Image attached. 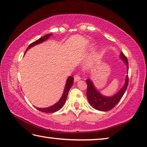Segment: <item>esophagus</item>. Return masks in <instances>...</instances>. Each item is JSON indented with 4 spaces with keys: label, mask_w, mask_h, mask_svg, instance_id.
<instances>
[{
    "label": "esophagus",
    "mask_w": 147,
    "mask_h": 147,
    "mask_svg": "<svg viewBox=\"0 0 147 147\" xmlns=\"http://www.w3.org/2000/svg\"><path fill=\"white\" fill-rule=\"evenodd\" d=\"M80 79H81V78L79 76V75H78V74H76V75L74 76V82H76L79 81Z\"/></svg>",
    "instance_id": "esophagus-1"
}]
</instances>
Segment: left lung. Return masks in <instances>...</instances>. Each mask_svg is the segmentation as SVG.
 Returning a JSON list of instances; mask_svg holds the SVG:
<instances>
[{
    "label": "left lung",
    "mask_w": 147,
    "mask_h": 147,
    "mask_svg": "<svg viewBox=\"0 0 147 147\" xmlns=\"http://www.w3.org/2000/svg\"><path fill=\"white\" fill-rule=\"evenodd\" d=\"M119 58L125 63L127 67V74L128 73V62L123 53H121ZM88 84L87 89V98L90 105L95 109L99 111H106L113 108L121 98L123 97L128 84V77L126 75L123 86L112 96H105L102 94L98 89L96 88L93 82L90 78L86 80Z\"/></svg>",
    "instance_id": "8db88e82"
}]
</instances>
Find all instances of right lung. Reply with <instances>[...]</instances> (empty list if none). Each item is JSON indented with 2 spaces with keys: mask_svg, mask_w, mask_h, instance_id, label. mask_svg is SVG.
<instances>
[{
  "mask_svg": "<svg viewBox=\"0 0 147 147\" xmlns=\"http://www.w3.org/2000/svg\"><path fill=\"white\" fill-rule=\"evenodd\" d=\"M52 35H53L52 34H47L46 36L42 37V38H41L40 39H38L37 41H36L35 42H34V43H32V44L30 45L28 47V48L26 49L25 53L28 51L30 49H31L32 47H34L35 45H36L41 44L43 43V42L47 41V39H48L50 37L52 36ZM73 82H74V78L71 76H69L68 77V78L67 79L63 94H62L60 99H59V100L57 102L56 104H54L53 106L47 107V108H36V109H38V110H39L40 111H42V112H45V113H54V112H56V111H58L59 109H61L62 108V106L64 105L65 102L67 97V95L69 93V90H70V89L72 87V86H73Z\"/></svg>",
  "mask_w": 147,
  "mask_h": 147,
  "instance_id": "right-lung-1",
  "label": "right lung"
}]
</instances>
